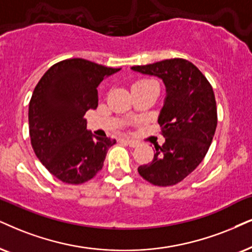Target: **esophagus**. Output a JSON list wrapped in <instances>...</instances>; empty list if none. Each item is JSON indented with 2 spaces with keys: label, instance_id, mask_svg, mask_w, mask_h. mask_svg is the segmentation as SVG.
Returning a JSON list of instances; mask_svg holds the SVG:
<instances>
[{
  "label": "esophagus",
  "instance_id": "obj_1",
  "mask_svg": "<svg viewBox=\"0 0 252 252\" xmlns=\"http://www.w3.org/2000/svg\"><path fill=\"white\" fill-rule=\"evenodd\" d=\"M126 144H128L129 146H131V148H137V146L139 145V142L133 141V139H126Z\"/></svg>",
  "mask_w": 252,
  "mask_h": 252
}]
</instances>
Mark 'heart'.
Masks as SVG:
<instances>
[{
  "label": "heart",
  "instance_id": "1",
  "mask_svg": "<svg viewBox=\"0 0 252 252\" xmlns=\"http://www.w3.org/2000/svg\"><path fill=\"white\" fill-rule=\"evenodd\" d=\"M143 81H146V80H143ZM139 82H142V81H139Z\"/></svg>",
  "mask_w": 252,
  "mask_h": 252
}]
</instances>
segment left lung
Segmentation results:
<instances>
[{"label": "left lung", "instance_id": "8db88e82", "mask_svg": "<svg viewBox=\"0 0 252 252\" xmlns=\"http://www.w3.org/2000/svg\"><path fill=\"white\" fill-rule=\"evenodd\" d=\"M131 69L157 76L166 87L158 117L165 143L155 146L154 160L139 166L138 173L156 186H172L199 166L212 144L218 126L214 92L206 76L186 59H166Z\"/></svg>", "mask_w": 252, "mask_h": 252}]
</instances>
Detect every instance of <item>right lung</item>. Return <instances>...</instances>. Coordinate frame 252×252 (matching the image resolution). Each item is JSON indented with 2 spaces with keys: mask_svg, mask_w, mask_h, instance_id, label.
Segmentation results:
<instances>
[{
  "mask_svg": "<svg viewBox=\"0 0 252 252\" xmlns=\"http://www.w3.org/2000/svg\"><path fill=\"white\" fill-rule=\"evenodd\" d=\"M120 69L66 59L51 66L34 87L29 103L31 145L40 163L63 183L79 185L94 178L116 143L87 130L85 114L96 109L101 81Z\"/></svg>",
  "mask_w": 252,
  "mask_h": 252,
  "instance_id": "obj_1",
  "label": "right lung"
}]
</instances>
